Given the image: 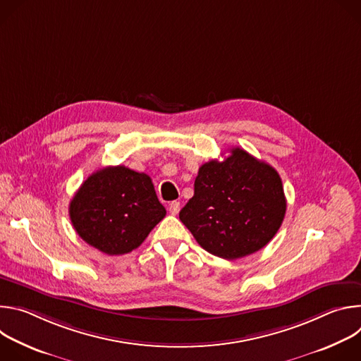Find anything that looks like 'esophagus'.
Here are the masks:
<instances>
[{"mask_svg":"<svg viewBox=\"0 0 361 361\" xmlns=\"http://www.w3.org/2000/svg\"><path fill=\"white\" fill-rule=\"evenodd\" d=\"M169 212H170V214L177 216L178 212H180V202H178V201H171V202L169 204Z\"/></svg>","mask_w":361,"mask_h":361,"instance_id":"esophagus-1","label":"esophagus"}]
</instances>
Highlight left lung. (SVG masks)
<instances>
[{"instance_id":"1","label":"left lung","mask_w":361,"mask_h":361,"mask_svg":"<svg viewBox=\"0 0 361 361\" xmlns=\"http://www.w3.org/2000/svg\"><path fill=\"white\" fill-rule=\"evenodd\" d=\"M198 169L194 195L180 212L197 243L226 260L262 250L279 231L286 197L279 173L238 147Z\"/></svg>"}]
</instances>
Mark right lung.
<instances>
[{
  "label": "right lung",
  "mask_w": 361,
  "mask_h": 361,
  "mask_svg": "<svg viewBox=\"0 0 361 361\" xmlns=\"http://www.w3.org/2000/svg\"><path fill=\"white\" fill-rule=\"evenodd\" d=\"M68 212L77 234L109 255L133 251L166 217L151 178L124 166L92 173Z\"/></svg>",
  "instance_id": "right-lung-1"
}]
</instances>
